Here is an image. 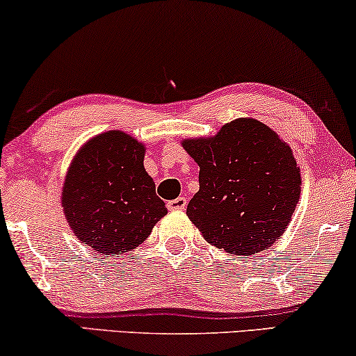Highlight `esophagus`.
Returning <instances> with one entry per match:
<instances>
[{"label":"esophagus","instance_id":"esophagus-1","mask_svg":"<svg viewBox=\"0 0 356 356\" xmlns=\"http://www.w3.org/2000/svg\"><path fill=\"white\" fill-rule=\"evenodd\" d=\"M185 207H187V200H185L184 197L171 200V202L168 203V208L171 209V211H176V209H185Z\"/></svg>","mask_w":356,"mask_h":356}]
</instances>
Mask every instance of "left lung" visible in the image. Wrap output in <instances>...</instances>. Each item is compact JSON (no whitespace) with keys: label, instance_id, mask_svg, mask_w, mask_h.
I'll list each match as a JSON object with an SVG mask.
<instances>
[{"label":"left lung","instance_id":"left-lung-1","mask_svg":"<svg viewBox=\"0 0 356 356\" xmlns=\"http://www.w3.org/2000/svg\"><path fill=\"white\" fill-rule=\"evenodd\" d=\"M200 166L187 216L207 242L250 257L282 237L302 193L292 148L266 124L234 119L213 137L182 140Z\"/></svg>","mask_w":356,"mask_h":356}]
</instances>
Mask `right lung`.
Segmentation results:
<instances>
[{
  "label": "right lung",
  "mask_w": 356,
  "mask_h": 356,
  "mask_svg": "<svg viewBox=\"0 0 356 356\" xmlns=\"http://www.w3.org/2000/svg\"><path fill=\"white\" fill-rule=\"evenodd\" d=\"M145 143L122 130L87 140L67 168L61 207L80 242L99 254L137 248L168 214L143 166Z\"/></svg>",
  "instance_id": "obj_1"
}]
</instances>
